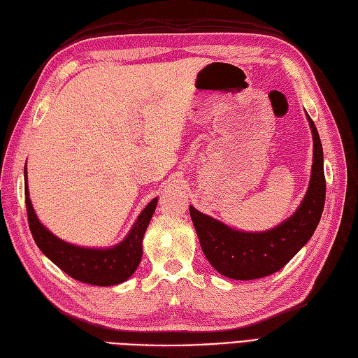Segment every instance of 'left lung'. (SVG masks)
Returning a JSON list of instances; mask_svg holds the SVG:
<instances>
[{"instance_id": "obj_1", "label": "left lung", "mask_w": 358, "mask_h": 358, "mask_svg": "<svg viewBox=\"0 0 358 358\" xmlns=\"http://www.w3.org/2000/svg\"><path fill=\"white\" fill-rule=\"evenodd\" d=\"M306 117L314 140L313 171L308 192L294 215L269 231L243 232L189 206L203 252L222 275L234 280L271 275L292 260L320 223L326 196L323 148L314 121Z\"/></svg>"}]
</instances>
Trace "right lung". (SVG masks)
<instances>
[{
    "mask_svg": "<svg viewBox=\"0 0 358 358\" xmlns=\"http://www.w3.org/2000/svg\"><path fill=\"white\" fill-rule=\"evenodd\" d=\"M24 195L29 227L36 246L67 275L94 286H113L123 283L138 268L143 255V237L157 208V199L152 200L136 218L127 237L118 245L106 249L81 248L71 245L41 224L32 201L29 199L27 172L24 166Z\"/></svg>",
    "mask_w": 358,
    "mask_h": 358,
    "instance_id": "1",
    "label": "right lung"
}]
</instances>
